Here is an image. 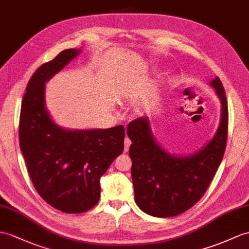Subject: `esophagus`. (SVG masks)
Here are the masks:
<instances>
[{
	"label": "esophagus",
	"mask_w": 249,
	"mask_h": 249,
	"mask_svg": "<svg viewBox=\"0 0 249 249\" xmlns=\"http://www.w3.org/2000/svg\"><path fill=\"white\" fill-rule=\"evenodd\" d=\"M130 144H131V139L130 138H124V152H128L129 148H130Z\"/></svg>",
	"instance_id": "34e87169"
}]
</instances>
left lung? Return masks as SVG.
I'll return each instance as SVG.
<instances>
[{
    "label": "left lung",
    "mask_w": 249,
    "mask_h": 249,
    "mask_svg": "<svg viewBox=\"0 0 249 249\" xmlns=\"http://www.w3.org/2000/svg\"><path fill=\"white\" fill-rule=\"evenodd\" d=\"M211 86L221 99V124L212 141L196 154L175 157L167 153L153 139L147 118L129 124L135 202L145 213L157 217L183 213L201 199L214 178L226 148L228 106L220 78Z\"/></svg>",
    "instance_id": "obj_1"
}]
</instances>
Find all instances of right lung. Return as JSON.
<instances>
[{
    "mask_svg": "<svg viewBox=\"0 0 249 249\" xmlns=\"http://www.w3.org/2000/svg\"><path fill=\"white\" fill-rule=\"evenodd\" d=\"M79 51L60 53L34 72L23 96L20 148L39 196L65 213L92 209L100 197L99 179L124 151V128L68 131L53 123L44 106V83Z\"/></svg>",
    "mask_w": 249,
    "mask_h": 249,
    "instance_id": "right-lung-1",
    "label": "right lung"
}]
</instances>
